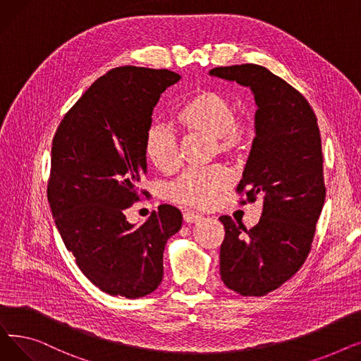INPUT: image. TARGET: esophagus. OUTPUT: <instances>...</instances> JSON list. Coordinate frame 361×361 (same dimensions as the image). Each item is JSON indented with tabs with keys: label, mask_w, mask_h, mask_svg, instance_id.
<instances>
[{
	"label": "esophagus",
	"mask_w": 361,
	"mask_h": 361,
	"mask_svg": "<svg viewBox=\"0 0 361 361\" xmlns=\"http://www.w3.org/2000/svg\"><path fill=\"white\" fill-rule=\"evenodd\" d=\"M183 218H184V221H185L187 224H195V222L200 221L203 216L199 215V214H195V212H185V214L183 215Z\"/></svg>",
	"instance_id": "34e87169"
}]
</instances>
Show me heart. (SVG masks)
<instances>
[{"label":"heart","instance_id":"b5f03b06","mask_svg":"<svg viewBox=\"0 0 361 361\" xmlns=\"http://www.w3.org/2000/svg\"><path fill=\"white\" fill-rule=\"evenodd\" d=\"M173 123L185 135L211 136L219 154L238 155L250 140L252 121L235 116L234 104L225 93L202 89L192 94L174 114ZM143 155L161 173H171L178 164V143L169 128L152 126L143 140ZM230 185V176L219 166L187 171L168 185V196L174 202L206 207Z\"/></svg>","mask_w":361,"mask_h":361}]
</instances>
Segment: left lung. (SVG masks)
I'll return each instance as SVG.
<instances>
[{"instance_id": "8db88e82", "label": "left lung", "mask_w": 361, "mask_h": 361, "mask_svg": "<svg viewBox=\"0 0 361 361\" xmlns=\"http://www.w3.org/2000/svg\"><path fill=\"white\" fill-rule=\"evenodd\" d=\"M209 74L255 93L256 137L237 193L245 196L241 204L263 200L262 216L250 230L226 215L219 218L225 230L221 279L244 297L267 295L302 267L324 207L317 118L297 89L262 66L215 67Z\"/></svg>"}]
</instances>
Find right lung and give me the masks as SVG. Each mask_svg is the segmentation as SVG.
I'll use <instances>...</instances> for the list:
<instances>
[{
  "mask_svg": "<svg viewBox=\"0 0 361 361\" xmlns=\"http://www.w3.org/2000/svg\"><path fill=\"white\" fill-rule=\"evenodd\" d=\"M181 75L124 66L92 83L66 114L51 147L48 202L83 275L109 295L139 298L162 281L166 240L181 228L177 207L161 204L135 226L124 211L147 197L143 140L162 92Z\"/></svg>",
  "mask_w": 361,
  "mask_h": 361,
  "instance_id": "add662e5",
  "label": "right lung"
}]
</instances>
